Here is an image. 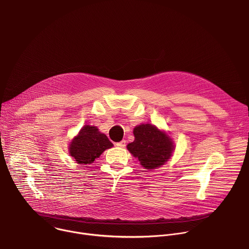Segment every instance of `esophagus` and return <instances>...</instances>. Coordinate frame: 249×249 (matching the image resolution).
Here are the masks:
<instances>
[{"mask_svg": "<svg viewBox=\"0 0 249 249\" xmlns=\"http://www.w3.org/2000/svg\"><path fill=\"white\" fill-rule=\"evenodd\" d=\"M116 146L119 147V148H125V146H126V141H125V140H122L121 142H118V143H116Z\"/></svg>", "mask_w": 249, "mask_h": 249, "instance_id": "obj_1", "label": "esophagus"}]
</instances>
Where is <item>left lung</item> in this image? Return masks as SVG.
<instances>
[{
  "label": "left lung",
  "instance_id": "left-lung-1",
  "mask_svg": "<svg viewBox=\"0 0 249 249\" xmlns=\"http://www.w3.org/2000/svg\"><path fill=\"white\" fill-rule=\"evenodd\" d=\"M133 134L135 140L127 145V149L145 169L160 167L172 156L174 150L172 140L155 125H138L134 128Z\"/></svg>",
  "mask_w": 249,
  "mask_h": 249
}]
</instances>
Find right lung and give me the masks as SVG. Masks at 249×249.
<instances>
[{
  "instance_id": "1",
  "label": "right lung",
  "mask_w": 249,
  "mask_h": 249,
  "mask_svg": "<svg viewBox=\"0 0 249 249\" xmlns=\"http://www.w3.org/2000/svg\"><path fill=\"white\" fill-rule=\"evenodd\" d=\"M112 146L113 144L108 138L105 134L100 133L97 127L85 125L71 142L69 153L79 164L88 165Z\"/></svg>"
}]
</instances>
